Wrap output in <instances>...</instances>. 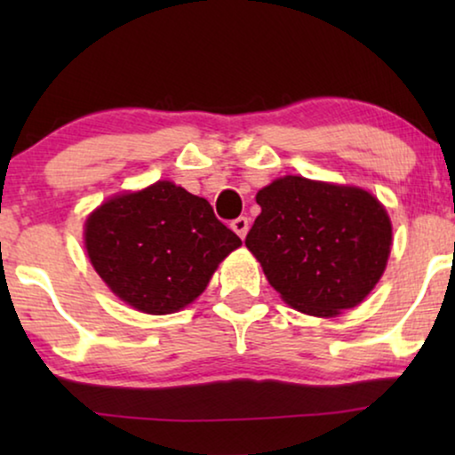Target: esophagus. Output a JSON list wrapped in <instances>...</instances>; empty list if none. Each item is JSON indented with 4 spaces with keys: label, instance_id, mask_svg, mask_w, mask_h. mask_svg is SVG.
Listing matches in <instances>:
<instances>
[{
    "label": "esophagus",
    "instance_id": "esophagus-1",
    "mask_svg": "<svg viewBox=\"0 0 455 455\" xmlns=\"http://www.w3.org/2000/svg\"><path fill=\"white\" fill-rule=\"evenodd\" d=\"M229 228H232L234 232L240 235V238H244V235L248 234V228H251V221H248V217H238V220H234L232 223H229Z\"/></svg>",
    "mask_w": 455,
    "mask_h": 455
}]
</instances>
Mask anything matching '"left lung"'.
Listing matches in <instances>:
<instances>
[{
    "label": "left lung",
    "instance_id": "left-lung-1",
    "mask_svg": "<svg viewBox=\"0 0 455 455\" xmlns=\"http://www.w3.org/2000/svg\"><path fill=\"white\" fill-rule=\"evenodd\" d=\"M246 246L290 307L333 316L356 307L383 275L387 211L366 190L285 176L259 190Z\"/></svg>",
    "mask_w": 455,
    "mask_h": 455
}]
</instances>
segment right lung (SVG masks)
<instances>
[{
	"instance_id": "right-lung-1",
	"label": "right lung",
	"mask_w": 455,
	"mask_h": 455,
	"mask_svg": "<svg viewBox=\"0 0 455 455\" xmlns=\"http://www.w3.org/2000/svg\"><path fill=\"white\" fill-rule=\"evenodd\" d=\"M84 244L116 296L142 313L170 315L203 294L242 240L204 198L157 182L103 203L86 220Z\"/></svg>"
}]
</instances>
